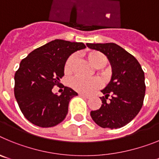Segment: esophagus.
<instances>
[{
	"instance_id": "esophagus-1",
	"label": "esophagus",
	"mask_w": 159,
	"mask_h": 159,
	"mask_svg": "<svg viewBox=\"0 0 159 159\" xmlns=\"http://www.w3.org/2000/svg\"><path fill=\"white\" fill-rule=\"evenodd\" d=\"M80 95L82 97H84V98H87V99H89L90 97H91L89 95H86V94H82V93L80 94Z\"/></svg>"
}]
</instances>
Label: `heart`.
<instances>
[{
    "label": "heart",
    "mask_w": 159,
    "mask_h": 159,
    "mask_svg": "<svg viewBox=\"0 0 159 159\" xmlns=\"http://www.w3.org/2000/svg\"><path fill=\"white\" fill-rule=\"evenodd\" d=\"M86 56L88 61L93 67H95V68H99V73L101 76L104 80H107L109 77V71L107 70L102 69V67L107 64V57L101 52L95 51V50L88 52ZM75 63V57L74 55L70 56L67 59L64 67V73L66 75H70L72 73ZM70 85L76 92H81V93H90L93 92L94 90L99 88L101 85V83L99 80L96 78L91 79V80L74 78L70 81Z\"/></svg>",
    "instance_id": "obj_1"
}]
</instances>
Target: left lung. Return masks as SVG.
<instances>
[{"label":"left lung","mask_w":159,"mask_h":159,"mask_svg":"<svg viewBox=\"0 0 159 159\" xmlns=\"http://www.w3.org/2000/svg\"><path fill=\"white\" fill-rule=\"evenodd\" d=\"M106 55L112 67L110 83L101 91L102 105L91 116L102 128L117 129L130 123L143 104L146 92L144 71L135 57L115 43H87ZM110 98L108 100V97Z\"/></svg>","instance_id":"obj_1"}]
</instances>
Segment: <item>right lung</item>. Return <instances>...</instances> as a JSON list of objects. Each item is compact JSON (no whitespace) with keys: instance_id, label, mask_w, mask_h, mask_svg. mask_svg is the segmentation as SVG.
I'll list each match as a JSON object with an SVG mask.
<instances>
[{"instance_id":"obj_1","label":"right lung","mask_w":159,"mask_h":159,"mask_svg":"<svg viewBox=\"0 0 159 159\" xmlns=\"http://www.w3.org/2000/svg\"><path fill=\"white\" fill-rule=\"evenodd\" d=\"M86 48L84 43L55 40L35 49L21 60L15 73L14 95L24 116L40 127L57 126L65 119L68 103L78 94L68 87L58 95L52 92L64 75L66 60Z\"/></svg>"}]
</instances>
